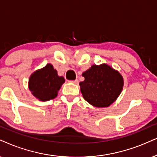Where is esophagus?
<instances>
[{
    "instance_id": "obj_1",
    "label": "esophagus",
    "mask_w": 157,
    "mask_h": 157,
    "mask_svg": "<svg viewBox=\"0 0 157 157\" xmlns=\"http://www.w3.org/2000/svg\"><path fill=\"white\" fill-rule=\"evenodd\" d=\"M70 82H72V83H74V84H75V85H78V83H79L78 80H73V81H70Z\"/></svg>"
}]
</instances>
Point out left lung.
<instances>
[{
	"mask_svg": "<svg viewBox=\"0 0 157 157\" xmlns=\"http://www.w3.org/2000/svg\"><path fill=\"white\" fill-rule=\"evenodd\" d=\"M85 80L80 82L83 98L96 107H108L122 90L124 80L118 71L109 65H93L82 73Z\"/></svg>",
	"mask_w": 157,
	"mask_h": 157,
	"instance_id": "1",
	"label": "left lung"
}]
</instances>
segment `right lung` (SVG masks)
Wrapping results in <instances>:
<instances>
[{"label": "right lung", "mask_w": 157, "mask_h": 157, "mask_svg": "<svg viewBox=\"0 0 157 157\" xmlns=\"http://www.w3.org/2000/svg\"><path fill=\"white\" fill-rule=\"evenodd\" d=\"M64 82V77L59 76L53 65L48 64L31 75L29 89L32 94L40 101H47L57 96L58 91Z\"/></svg>", "instance_id": "right-lung-1"}]
</instances>
